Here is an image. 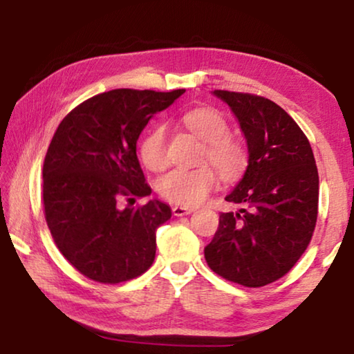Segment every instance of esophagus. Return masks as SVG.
Returning a JSON list of instances; mask_svg holds the SVG:
<instances>
[{
    "mask_svg": "<svg viewBox=\"0 0 354 354\" xmlns=\"http://www.w3.org/2000/svg\"><path fill=\"white\" fill-rule=\"evenodd\" d=\"M193 209H188V207H182V206H174L172 207V214L177 216V217H182V216H188L192 214Z\"/></svg>",
    "mask_w": 354,
    "mask_h": 354,
    "instance_id": "obj_1",
    "label": "esophagus"
}]
</instances>
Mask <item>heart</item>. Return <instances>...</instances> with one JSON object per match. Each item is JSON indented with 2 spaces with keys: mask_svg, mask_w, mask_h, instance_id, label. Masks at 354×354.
<instances>
[{
  "mask_svg": "<svg viewBox=\"0 0 354 354\" xmlns=\"http://www.w3.org/2000/svg\"><path fill=\"white\" fill-rule=\"evenodd\" d=\"M183 124L193 135L205 142L203 159H209L219 172L232 178L243 171L246 164L245 147L229 135V122L219 111L196 108L183 115ZM140 158L149 171H161L167 166L166 129L162 125L149 129L140 143ZM214 167L203 164L195 169L177 167L158 180V192L167 201L178 206H198L217 185Z\"/></svg>",
  "mask_w": 354,
  "mask_h": 354,
  "instance_id": "1",
  "label": "heart"
}]
</instances>
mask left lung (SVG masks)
Wrapping results in <instances>:
<instances>
[{
    "mask_svg": "<svg viewBox=\"0 0 354 354\" xmlns=\"http://www.w3.org/2000/svg\"><path fill=\"white\" fill-rule=\"evenodd\" d=\"M229 106L248 147V166L205 248L216 274L245 287L283 277L301 258L317 221L319 174L311 145L298 124L263 96L214 90Z\"/></svg>",
    "mask_w": 354,
    "mask_h": 354,
    "instance_id": "obj_1",
    "label": "left lung"
}]
</instances>
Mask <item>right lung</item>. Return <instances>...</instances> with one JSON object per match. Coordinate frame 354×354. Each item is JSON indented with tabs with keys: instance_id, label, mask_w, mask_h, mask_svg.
Listing matches in <instances>:
<instances>
[{
	"instance_id": "obj_1",
	"label": "right lung",
	"mask_w": 354,
	"mask_h": 354,
	"mask_svg": "<svg viewBox=\"0 0 354 354\" xmlns=\"http://www.w3.org/2000/svg\"><path fill=\"white\" fill-rule=\"evenodd\" d=\"M183 93L104 91L57 127L43 164L45 217L62 256L85 277L119 283L153 264L156 230L171 219V206L153 198L122 209L119 200L151 195L137 158L138 137Z\"/></svg>"
}]
</instances>
